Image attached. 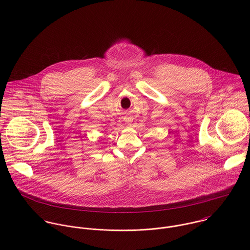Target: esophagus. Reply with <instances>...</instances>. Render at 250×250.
I'll list each match as a JSON object with an SVG mask.
<instances>
[{"instance_id":"obj_1","label":"esophagus","mask_w":250,"mask_h":250,"mask_svg":"<svg viewBox=\"0 0 250 250\" xmlns=\"http://www.w3.org/2000/svg\"><path fill=\"white\" fill-rule=\"evenodd\" d=\"M124 121H125V122H127V123H129V124H130V123H131V122H132V119H131V118H130V117H126V116H125V117H124Z\"/></svg>"}]
</instances>
